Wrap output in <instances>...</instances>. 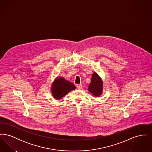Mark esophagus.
<instances>
[{
	"label": "esophagus",
	"mask_w": 152,
	"mask_h": 152,
	"mask_svg": "<svg viewBox=\"0 0 152 152\" xmlns=\"http://www.w3.org/2000/svg\"><path fill=\"white\" fill-rule=\"evenodd\" d=\"M77 88L78 89H80L81 88H82V84H77Z\"/></svg>",
	"instance_id": "obj_1"
}]
</instances>
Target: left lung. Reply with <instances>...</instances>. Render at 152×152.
I'll list each match as a JSON object with an SVG mask.
<instances>
[{
    "mask_svg": "<svg viewBox=\"0 0 152 152\" xmlns=\"http://www.w3.org/2000/svg\"><path fill=\"white\" fill-rule=\"evenodd\" d=\"M103 81L96 72H94L92 76L91 82L88 86V91L94 96L100 97L102 93Z\"/></svg>",
    "mask_w": 152,
    "mask_h": 152,
    "instance_id": "obj_1",
    "label": "left lung"
}]
</instances>
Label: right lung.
<instances>
[{"instance_id":"add662e5","label":"right lung","mask_w":152,"mask_h":152,"mask_svg":"<svg viewBox=\"0 0 152 152\" xmlns=\"http://www.w3.org/2000/svg\"><path fill=\"white\" fill-rule=\"evenodd\" d=\"M75 89L76 87L72 83L63 77H57L52 84L51 93L55 99L60 100Z\"/></svg>"}]
</instances>
